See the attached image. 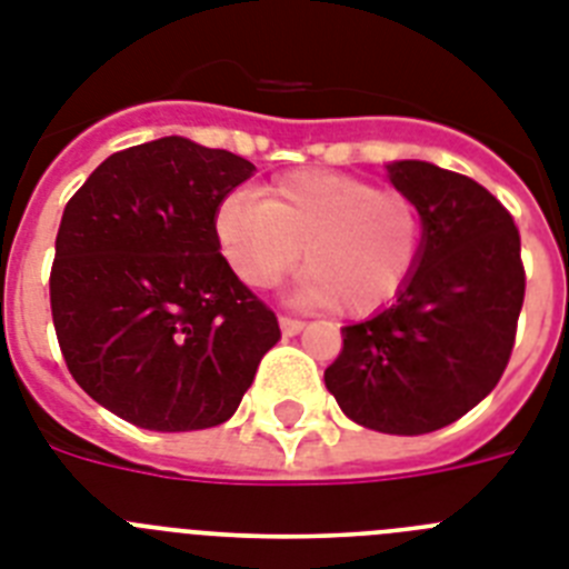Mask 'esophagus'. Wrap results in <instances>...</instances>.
I'll return each mask as SVG.
<instances>
[{
    "label": "esophagus",
    "instance_id": "obj_1",
    "mask_svg": "<svg viewBox=\"0 0 569 569\" xmlns=\"http://www.w3.org/2000/svg\"><path fill=\"white\" fill-rule=\"evenodd\" d=\"M280 329H283V336H298L300 329H303V321L289 318V315H280Z\"/></svg>",
    "mask_w": 569,
    "mask_h": 569
}]
</instances>
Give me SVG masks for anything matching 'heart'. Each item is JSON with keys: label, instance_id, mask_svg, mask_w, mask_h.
I'll use <instances>...</instances> for the list:
<instances>
[{"label": "heart", "instance_id": "obj_1", "mask_svg": "<svg viewBox=\"0 0 569 569\" xmlns=\"http://www.w3.org/2000/svg\"><path fill=\"white\" fill-rule=\"evenodd\" d=\"M217 240L251 289H269L298 266V298L343 315L390 307L422 260L425 213L413 196L332 170H295L266 196L233 193L219 204Z\"/></svg>", "mask_w": 569, "mask_h": 569}]
</instances>
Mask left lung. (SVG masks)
<instances>
[{
	"instance_id": "left-lung-1",
	"label": "left lung",
	"mask_w": 569,
	"mask_h": 569,
	"mask_svg": "<svg viewBox=\"0 0 569 569\" xmlns=\"http://www.w3.org/2000/svg\"><path fill=\"white\" fill-rule=\"evenodd\" d=\"M388 170L425 213L422 260L393 307L341 329L323 381L352 422L417 437L457 422L495 390L512 356L527 271L512 213L483 184L428 161Z\"/></svg>"
}]
</instances>
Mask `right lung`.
Returning a JSON list of instances; mask_svg holds the SVG:
<instances>
[{"mask_svg":"<svg viewBox=\"0 0 569 569\" xmlns=\"http://www.w3.org/2000/svg\"><path fill=\"white\" fill-rule=\"evenodd\" d=\"M254 164L170 136L109 156L66 204L51 318L69 373L150 431L226 422L280 338L219 251V204Z\"/></svg>","mask_w":569,"mask_h":569,"instance_id":"1","label":"right lung"}]
</instances>
